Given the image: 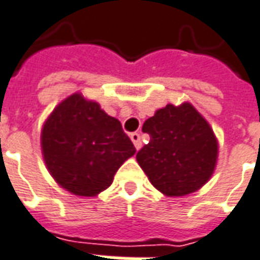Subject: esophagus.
I'll list each match as a JSON object with an SVG mask.
<instances>
[{"instance_id": "1", "label": "esophagus", "mask_w": 260, "mask_h": 260, "mask_svg": "<svg viewBox=\"0 0 260 260\" xmlns=\"http://www.w3.org/2000/svg\"><path fill=\"white\" fill-rule=\"evenodd\" d=\"M130 139H132V141H133L134 147H136L137 150H140V148H141V140H140V134L132 133L130 134Z\"/></svg>"}]
</instances>
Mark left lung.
<instances>
[{"label":"left lung","instance_id":"8db88e82","mask_svg":"<svg viewBox=\"0 0 260 260\" xmlns=\"http://www.w3.org/2000/svg\"><path fill=\"white\" fill-rule=\"evenodd\" d=\"M143 132L150 134V141L136 158L159 192L185 196L211 178L218 143L209 123L189 102L156 110L144 121Z\"/></svg>","mask_w":260,"mask_h":260}]
</instances>
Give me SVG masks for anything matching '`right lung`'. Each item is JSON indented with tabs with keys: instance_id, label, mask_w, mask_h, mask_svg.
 <instances>
[{
	"instance_id": "add662e5",
	"label": "right lung",
	"mask_w": 260,
	"mask_h": 260,
	"mask_svg": "<svg viewBox=\"0 0 260 260\" xmlns=\"http://www.w3.org/2000/svg\"><path fill=\"white\" fill-rule=\"evenodd\" d=\"M42 152L58 185L73 194L92 198L112 185L136 148L120 121L96 102L73 93L45 121Z\"/></svg>"
}]
</instances>
